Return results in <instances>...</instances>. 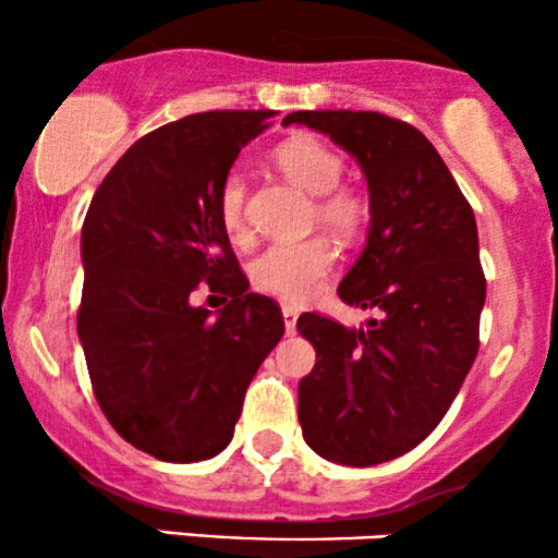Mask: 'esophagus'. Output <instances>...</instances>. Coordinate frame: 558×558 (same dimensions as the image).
<instances>
[{
    "instance_id": "esophagus-1",
    "label": "esophagus",
    "mask_w": 558,
    "mask_h": 558,
    "mask_svg": "<svg viewBox=\"0 0 558 558\" xmlns=\"http://www.w3.org/2000/svg\"><path fill=\"white\" fill-rule=\"evenodd\" d=\"M281 316H284V331L287 333L298 331V307L284 305V307H281Z\"/></svg>"
}]
</instances>
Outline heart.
<instances>
[{"label": "heart", "instance_id": "obj_1", "mask_svg": "<svg viewBox=\"0 0 558 558\" xmlns=\"http://www.w3.org/2000/svg\"><path fill=\"white\" fill-rule=\"evenodd\" d=\"M274 163L287 180L316 195L313 219L339 238H355L368 216V203L352 187H342L344 161L337 150L311 135H294L279 143ZM219 221L232 242L251 240L247 227V182L240 172H229L219 187ZM337 251L326 238L281 242L260 253L251 266L253 287L284 303H305L329 277Z\"/></svg>", "mask_w": 558, "mask_h": 558}]
</instances>
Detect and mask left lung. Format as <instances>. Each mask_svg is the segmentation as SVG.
<instances>
[{"mask_svg": "<svg viewBox=\"0 0 558 558\" xmlns=\"http://www.w3.org/2000/svg\"><path fill=\"white\" fill-rule=\"evenodd\" d=\"M355 156L371 193L368 245L339 284L376 307L363 329L305 313L316 365L298 386L303 438L324 460L368 468L415 449L441 423L477 355L486 277L475 214L438 150L378 111H292Z\"/></svg>", "mask_w": 558, "mask_h": 558, "instance_id": "8db88e82", "label": "left lung"}]
</instances>
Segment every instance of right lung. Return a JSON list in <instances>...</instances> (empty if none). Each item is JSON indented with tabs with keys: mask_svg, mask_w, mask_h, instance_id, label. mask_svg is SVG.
Here are the masks:
<instances>
[{
	"mask_svg": "<svg viewBox=\"0 0 558 558\" xmlns=\"http://www.w3.org/2000/svg\"><path fill=\"white\" fill-rule=\"evenodd\" d=\"M277 111H203L124 150L83 221L77 311L90 384L111 428L163 462L232 441L247 386L284 333L279 305L247 292L219 221V187ZM228 294L217 314L198 286Z\"/></svg>",
	"mask_w": 558,
	"mask_h": 558,
	"instance_id": "obj_1",
	"label": "right lung"
}]
</instances>
